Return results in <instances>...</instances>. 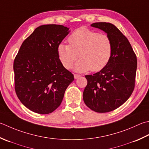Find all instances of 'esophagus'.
Instances as JSON below:
<instances>
[{"label": "esophagus", "mask_w": 149, "mask_h": 149, "mask_svg": "<svg viewBox=\"0 0 149 149\" xmlns=\"http://www.w3.org/2000/svg\"><path fill=\"white\" fill-rule=\"evenodd\" d=\"M74 76L75 79H77L79 77H81V75H79V74H74Z\"/></svg>", "instance_id": "34e87169"}]
</instances>
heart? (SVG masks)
Segmentation results:
<instances>
[{"instance_id": "obj_1", "label": "heart", "mask_w": 149, "mask_h": 149, "mask_svg": "<svg viewBox=\"0 0 149 149\" xmlns=\"http://www.w3.org/2000/svg\"><path fill=\"white\" fill-rule=\"evenodd\" d=\"M68 45L57 46L58 57L66 69L72 68L79 55L81 59L75 65L76 72L103 70L111 59L113 45L110 37L85 27L78 28L68 37Z\"/></svg>"}]
</instances>
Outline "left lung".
<instances>
[{"instance_id": "8db88e82", "label": "left lung", "mask_w": 149, "mask_h": 149, "mask_svg": "<svg viewBox=\"0 0 149 149\" xmlns=\"http://www.w3.org/2000/svg\"><path fill=\"white\" fill-rule=\"evenodd\" d=\"M112 40L111 59L104 68L93 75H85L88 83L83 92L86 105L99 113L118 109L130 97L134 88L137 58L127 38L109 22H95Z\"/></svg>"}]
</instances>
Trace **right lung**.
<instances>
[{
    "label": "right lung",
    "instance_id": "right-lung-1",
    "mask_svg": "<svg viewBox=\"0 0 149 149\" xmlns=\"http://www.w3.org/2000/svg\"><path fill=\"white\" fill-rule=\"evenodd\" d=\"M69 32L63 25L40 26L20 46L13 63L15 89L20 102L31 111L40 114L54 112L74 79L57 51Z\"/></svg>",
    "mask_w": 149,
    "mask_h": 149
}]
</instances>
